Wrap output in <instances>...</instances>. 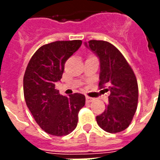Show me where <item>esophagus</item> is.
I'll list each match as a JSON object with an SVG mask.
<instances>
[{
    "instance_id": "obj_1",
    "label": "esophagus",
    "mask_w": 160,
    "mask_h": 160,
    "mask_svg": "<svg viewBox=\"0 0 160 160\" xmlns=\"http://www.w3.org/2000/svg\"><path fill=\"white\" fill-rule=\"evenodd\" d=\"M95 100L94 98L92 97H89V96H86V102L90 103V102H92L93 100Z\"/></svg>"
}]
</instances>
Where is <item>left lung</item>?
<instances>
[{"instance_id": "left-lung-1", "label": "left lung", "mask_w": 160, "mask_h": 160, "mask_svg": "<svg viewBox=\"0 0 160 160\" xmlns=\"http://www.w3.org/2000/svg\"><path fill=\"white\" fill-rule=\"evenodd\" d=\"M85 46L96 55L100 64V88L109 91L105 111L96 116L99 126L109 133H119L129 127L138 105L139 90L134 71L124 55L112 44L92 40Z\"/></svg>"}]
</instances>
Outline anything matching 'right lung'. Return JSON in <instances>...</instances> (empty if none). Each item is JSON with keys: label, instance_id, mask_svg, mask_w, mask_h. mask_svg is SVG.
Here are the masks:
<instances>
[{"label": "right lung", "instance_id": "right-lung-1", "mask_svg": "<svg viewBox=\"0 0 160 160\" xmlns=\"http://www.w3.org/2000/svg\"><path fill=\"white\" fill-rule=\"evenodd\" d=\"M81 44L75 40L44 45L31 57L24 75L26 105L39 126L55 136L67 135L76 128L79 111L85 104L82 94L65 96L55 89L62 78L65 61Z\"/></svg>", "mask_w": 160, "mask_h": 160}]
</instances>
